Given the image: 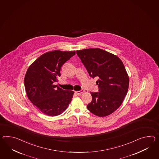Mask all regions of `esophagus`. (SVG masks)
<instances>
[{
	"label": "esophagus",
	"instance_id": "esophagus-1",
	"mask_svg": "<svg viewBox=\"0 0 159 159\" xmlns=\"http://www.w3.org/2000/svg\"><path fill=\"white\" fill-rule=\"evenodd\" d=\"M84 92V90H83V89H81L80 91H75V93H77L78 95H80L81 93H83Z\"/></svg>",
	"mask_w": 159,
	"mask_h": 159
}]
</instances>
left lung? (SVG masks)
Wrapping results in <instances>:
<instances>
[{
  "mask_svg": "<svg viewBox=\"0 0 159 159\" xmlns=\"http://www.w3.org/2000/svg\"><path fill=\"white\" fill-rule=\"evenodd\" d=\"M89 76L98 77L99 92L90 93L92 101L87 107L98 116H107L122 103L128 93L129 79L122 61L116 55L99 48L76 51Z\"/></svg>",
  "mask_w": 159,
  "mask_h": 159,
  "instance_id": "left-lung-1",
  "label": "left lung"
}]
</instances>
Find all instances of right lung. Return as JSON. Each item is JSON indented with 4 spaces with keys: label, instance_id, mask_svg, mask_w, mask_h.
<instances>
[{
    "label": "right lung",
    "instance_id": "right-lung-1",
    "mask_svg": "<svg viewBox=\"0 0 159 159\" xmlns=\"http://www.w3.org/2000/svg\"><path fill=\"white\" fill-rule=\"evenodd\" d=\"M75 54V51H54L45 53L32 63L25 76L24 83L29 99L48 116L64 112L72 101L74 91L54 85L61 76L62 65Z\"/></svg>",
    "mask_w": 159,
    "mask_h": 159
}]
</instances>
